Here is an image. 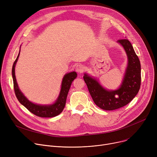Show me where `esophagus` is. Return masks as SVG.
Masks as SVG:
<instances>
[{
  "label": "esophagus",
  "mask_w": 157,
  "mask_h": 157,
  "mask_svg": "<svg viewBox=\"0 0 157 157\" xmlns=\"http://www.w3.org/2000/svg\"><path fill=\"white\" fill-rule=\"evenodd\" d=\"M84 71V66L81 64H78L76 67V71L78 73H82Z\"/></svg>",
  "instance_id": "esophagus-1"
}]
</instances>
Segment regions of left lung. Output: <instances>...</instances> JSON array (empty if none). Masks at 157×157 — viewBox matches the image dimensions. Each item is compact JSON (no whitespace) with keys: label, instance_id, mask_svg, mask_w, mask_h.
<instances>
[{"label":"left lung","instance_id":"obj_1","mask_svg":"<svg viewBox=\"0 0 157 157\" xmlns=\"http://www.w3.org/2000/svg\"><path fill=\"white\" fill-rule=\"evenodd\" d=\"M118 43L124 48L128 56L125 75L119 89L109 91L86 74L83 76L95 104L107 111L117 109L128 104L137 94L141 86V63L132 45L126 39H119Z\"/></svg>","mask_w":157,"mask_h":157}]
</instances>
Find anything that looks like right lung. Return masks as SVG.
Returning <instances> with one entry per match:
<instances>
[{
	"mask_svg": "<svg viewBox=\"0 0 157 157\" xmlns=\"http://www.w3.org/2000/svg\"><path fill=\"white\" fill-rule=\"evenodd\" d=\"M20 55V53L15 60L13 68H12V76L13 79V86H14V93L16 96V98H18V101L23 105L25 108L32 114H35L36 116L42 118H52L60 114L65 105L66 99H67V94L69 92V90L70 89L71 85L72 84V82L73 80L75 79L77 76V74L76 72H72L68 74H66L64 76L62 83V87L60 93L59 95V98L52 105H38L35 104L30 102L27 98L24 96V95L21 93L20 90L17 82H16V77H15V72L14 69L15 65L17 60L18 59V57Z\"/></svg>",
	"mask_w": 157,
	"mask_h": 157,
	"instance_id": "add662e5",
	"label": "right lung"
}]
</instances>
